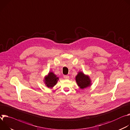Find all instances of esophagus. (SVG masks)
<instances>
[{
    "label": "esophagus",
    "mask_w": 130,
    "mask_h": 130,
    "mask_svg": "<svg viewBox=\"0 0 130 130\" xmlns=\"http://www.w3.org/2000/svg\"><path fill=\"white\" fill-rule=\"evenodd\" d=\"M63 77H64V78H65V79H68V78H69V76L68 75H64V76H63Z\"/></svg>",
    "instance_id": "esophagus-1"
}]
</instances>
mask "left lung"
Here are the masks:
<instances>
[{
  "instance_id": "8db88e82",
  "label": "left lung",
  "mask_w": 130,
  "mask_h": 130,
  "mask_svg": "<svg viewBox=\"0 0 130 130\" xmlns=\"http://www.w3.org/2000/svg\"><path fill=\"white\" fill-rule=\"evenodd\" d=\"M75 80L78 87L81 89L87 88L91 85V80L88 75L85 74L83 72L79 71L75 77Z\"/></svg>"
}]
</instances>
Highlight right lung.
<instances>
[{"mask_svg":"<svg viewBox=\"0 0 130 130\" xmlns=\"http://www.w3.org/2000/svg\"><path fill=\"white\" fill-rule=\"evenodd\" d=\"M59 77H57L52 72H50L48 74L45 76L44 82L45 85L48 88H52L55 85H56Z\"/></svg>","mask_w":130,"mask_h":130,"instance_id":"obj_1","label":"right lung"}]
</instances>
